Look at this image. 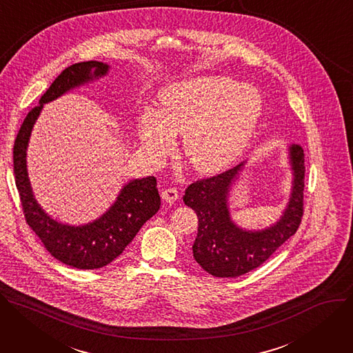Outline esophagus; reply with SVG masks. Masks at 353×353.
I'll use <instances>...</instances> for the list:
<instances>
[{"label": "esophagus", "instance_id": "34e87169", "mask_svg": "<svg viewBox=\"0 0 353 353\" xmlns=\"http://www.w3.org/2000/svg\"><path fill=\"white\" fill-rule=\"evenodd\" d=\"M161 199L165 202V203H174L176 199H178V190L175 188H168V189H164L161 192Z\"/></svg>", "mask_w": 353, "mask_h": 353}]
</instances>
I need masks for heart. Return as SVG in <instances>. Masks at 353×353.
Instances as JSON below:
<instances>
[{"label":"heart","instance_id":"heart-1","mask_svg":"<svg viewBox=\"0 0 353 353\" xmlns=\"http://www.w3.org/2000/svg\"><path fill=\"white\" fill-rule=\"evenodd\" d=\"M262 113V98L228 77H196L165 87L159 112L139 117V137L150 161L161 163L182 136L190 167L212 175L230 168L251 143Z\"/></svg>","mask_w":353,"mask_h":353}]
</instances>
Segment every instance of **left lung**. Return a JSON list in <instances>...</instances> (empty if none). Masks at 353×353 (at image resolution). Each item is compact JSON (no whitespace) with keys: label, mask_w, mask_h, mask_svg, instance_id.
Here are the masks:
<instances>
[{"label":"left lung","mask_w":353,"mask_h":353,"mask_svg":"<svg viewBox=\"0 0 353 353\" xmlns=\"http://www.w3.org/2000/svg\"><path fill=\"white\" fill-rule=\"evenodd\" d=\"M292 171L289 202L281 219L262 230H245L232 221L230 192L240 179L247 161L220 175L188 186L183 202L199 219L193 258L216 278H237L262 265L297 231L303 217L304 151L299 144L288 148Z\"/></svg>","instance_id":"8db88e82"}]
</instances>
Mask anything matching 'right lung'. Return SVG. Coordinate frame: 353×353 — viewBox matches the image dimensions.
Instances as JSON below:
<instances>
[{"mask_svg":"<svg viewBox=\"0 0 353 353\" xmlns=\"http://www.w3.org/2000/svg\"><path fill=\"white\" fill-rule=\"evenodd\" d=\"M109 68V64L92 60L75 63L63 70L42 95L39 105L25 117L14 144L15 183L29 227L52 256L77 269H98L114 261L161 205L154 176L129 181L101 217L81 225H70L54 220L34 199L28 176L26 151L32 129L43 105L74 88L99 80L108 74Z\"/></svg>","mask_w":353,"mask_h":353,"instance_id":"add662e5","label":"right lung"}]
</instances>
